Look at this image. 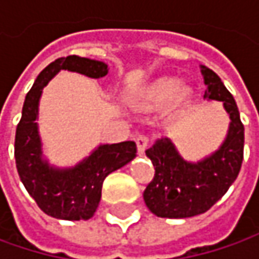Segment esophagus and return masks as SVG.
<instances>
[{"mask_svg":"<svg viewBox=\"0 0 259 259\" xmlns=\"http://www.w3.org/2000/svg\"><path fill=\"white\" fill-rule=\"evenodd\" d=\"M135 143H137L138 151H140V153H144V150L148 147V144H150V138H148L147 135H138V137L135 138Z\"/></svg>","mask_w":259,"mask_h":259,"instance_id":"esophagus-1","label":"esophagus"}]
</instances>
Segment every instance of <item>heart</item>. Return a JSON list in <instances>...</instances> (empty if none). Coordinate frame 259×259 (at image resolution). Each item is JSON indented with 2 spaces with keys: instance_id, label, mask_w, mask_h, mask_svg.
I'll use <instances>...</instances> for the list:
<instances>
[{
  "instance_id": "heart-1",
  "label": "heart",
  "mask_w": 259,
  "mask_h": 259,
  "mask_svg": "<svg viewBox=\"0 0 259 259\" xmlns=\"http://www.w3.org/2000/svg\"><path fill=\"white\" fill-rule=\"evenodd\" d=\"M190 86L182 85L176 76H161L130 96V104L138 111H155L164 108L168 121H177L186 115L193 102Z\"/></svg>"
}]
</instances>
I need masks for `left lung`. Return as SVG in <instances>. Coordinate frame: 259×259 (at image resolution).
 Listing matches in <instances>:
<instances>
[{"label":"left lung","instance_id":"obj_1","mask_svg":"<svg viewBox=\"0 0 259 259\" xmlns=\"http://www.w3.org/2000/svg\"><path fill=\"white\" fill-rule=\"evenodd\" d=\"M204 99L224 104L231 122L222 145L192 163L186 161L168 138H160L145 154L154 165V179L144 190L147 207L158 218L183 219L209 210L238 177L244 160V125L234 96L213 70L202 66Z\"/></svg>","mask_w":259,"mask_h":259}]
</instances>
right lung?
<instances>
[{"label": "right lung", "mask_w": 259, "mask_h": 259, "mask_svg": "<svg viewBox=\"0 0 259 259\" xmlns=\"http://www.w3.org/2000/svg\"><path fill=\"white\" fill-rule=\"evenodd\" d=\"M60 70L77 72L99 79L108 65L79 56L60 57L37 76L25 96L23 115L15 131L14 155L17 171L25 190L46 214L65 221H88L98 209L105 177L128 164L137 155L134 141L101 144L75 167L59 168L43 157L38 134V102L45 88Z\"/></svg>", "instance_id": "obj_1"}]
</instances>
